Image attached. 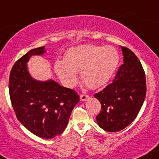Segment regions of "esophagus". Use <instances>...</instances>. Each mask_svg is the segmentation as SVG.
<instances>
[{
	"label": "esophagus",
	"mask_w": 159,
	"mask_h": 159,
	"mask_svg": "<svg viewBox=\"0 0 159 159\" xmlns=\"http://www.w3.org/2000/svg\"><path fill=\"white\" fill-rule=\"evenodd\" d=\"M89 98H90L89 95H87V94H80V100L82 101H87V100L89 99Z\"/></svg>",
	"instance_id": "obj_1"
}]
</instances>
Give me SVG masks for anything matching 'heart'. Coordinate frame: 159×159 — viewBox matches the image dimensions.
Wrapping results in <instances>:
<instances>
[{"instance_id": "heart-1", "label": "heart", "mask_w": 159, "mask_h": 159, "mask_svg": "<svg viewBox=\"0 0 159 159\" xmlns=\"http://www.w3.org/2000/svg\"><path fill=\"white\" fill-rule=\"evenodd\" d=\"M119 54L111 46L83 45L66 51L64 59L54 61V69L66 85L76 83V72L81 71L83 82L91 89L103 87L117 69Z\"/></svg>"}]
</instances>
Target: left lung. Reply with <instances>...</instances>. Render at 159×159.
<instances>
[{
    "label": "left lung",
    "mask_w": 159,
    "mask_h": 159,
    "mask_svg": "<svg viewBox=\"0 0 159 159\" xmlns=\"http://www.w3.org/2000/svg\"><path fill=\"white\" fill-rule=\"evenodd\" d=\"M123 64L112 83L94 97L101 105L97 122L108 132L128 126L138 115L146 96V78L140 60L132 51L121 46Z\"/></svg>",
    "instance_id": "obj_1"
}]
</instances>
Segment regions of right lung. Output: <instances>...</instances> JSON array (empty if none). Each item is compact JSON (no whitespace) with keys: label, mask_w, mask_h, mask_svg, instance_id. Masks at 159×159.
Instances as JSON below:
<instances>
[{"label":"right lung","mask_w":159,"mask_h":159,"mask_svg":"<svg viewBox=\"0 0 159 159\" xmlns=\"http://www.w3.org/2000/svg\"><path fill=\"white\" fill-rule=\"evenodd\" d=\"M44 52V46L34 48L15 63L9 76V94L19 122L37 137L51 139L62 134L80 96L54 80L32 78L26 63L32 55Z\"/></svg>","instance_id":"1"}]
</instances>
